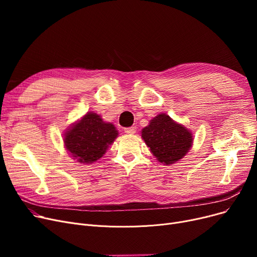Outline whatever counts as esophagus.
<instances>
[{
	"label": "esophagus",
	"mask_w": 257,
	"mask_h": 257,
	"mask_svg": "<svg viewBox=\"0 0 257 257\" xmlns=\"http://www.w3.org/2000/svg\"><path fill=\"white\" fill-rule=\"evenodd\" d=\"M124 131H125L126 134H130V136H131V134H134V133L137 132V127L136 126H132V127L126 128Z\"/></svg>",
	"instance_id": "obj_1"
}]
</instances>
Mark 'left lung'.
I'll use <instances>...</instances> for the list:
<instances>
[{
	"label": "left lung",
	"instance_id": "1",
	"mask_svg": "<svg viewBox=\"0 0 257 257\" xmlns=\"http://www.w3.org/2000/svg\"><path fill=\"white\" fill-rule=\"evenodd\" d=\"M142 139L158 163L170 166L182 159L193 147V133L167 113H159L143 128Z\"/></svg>",
	"mask_w": 257,
	"mask_h": 257
}]
</instances>
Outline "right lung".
<instances>
[{"label":"right lung","mask_w":257,"mask_h":257,"mask_svg":"<svg viewBox=\"0 0 257 257\" xmlns=\"http://www.w3.org/2000/svg\"><path fill=\"white\" fill-rule=\"evenodd\" d=\"M118 136L112 123L88 111L67 128L63 136L66 151L78 163L90 165L100 159Z\"/></svg>","instance_id":"add662e5"}]
</instances>
